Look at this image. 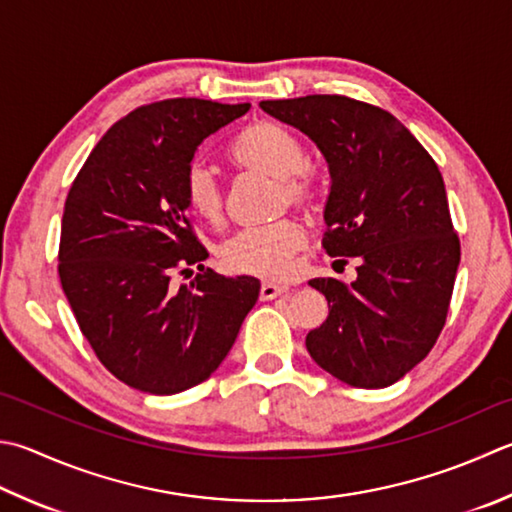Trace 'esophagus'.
<instances>
[{
	"mask_svg": "<svg viewBox=\"0 0 512 512\" xmlns=\"http://www.w3.org/2000/svg\"><path fill=\"white\" fill-rule=\"evenodd\" d=\"M287 292H289V287L281 285V283H269L267 281V283L260 285V298H263V301H272V298L287 294Z\"/></svg>",
	"mask_w": 512,
	"mask_h": 512,
	"instance_id": "34e87169",
	"label": "esophagus"
}]
</instances>
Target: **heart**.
I'll use <instances>...</instances> for the list:
<instances>
[{
  "label": "heart",
  "mask_w": 512,
  "mask_h": 512,
  "mask_svg": "<svg viewBox=\"0 0 512 512\" xmlns=\"http://www.w3.org/2000/svg\"><path fill=\"white\" fill-rule=\"evenodd\" d=\"M236 165L272 176L281 185V200L294 207H310L314 200L312 178L307 176V151L301 138L283 124L258 122L238 136L231 147ZM185 198L189 209L205 220L223 214V187L207 162H191L185 173ZM305 245V231L292 218L247 227L229 236L218 249L220 263L231 272L260 278H283L292 269L294 254Z\"/></svg>",
  "instance_id": "obj_1"
}]
</instances>
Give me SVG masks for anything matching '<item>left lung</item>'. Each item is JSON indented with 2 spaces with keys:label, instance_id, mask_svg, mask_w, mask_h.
Returning <instances> with one entry per match:
<instances>
[{
  "label": "left lung",
  "instance_id": "1",
  "mask_svg": "<svg viewBox=\"0 0 512 512\" xmlns=\"http://www.w3.org/2000/svg\"><path fill=\"white\" fill-rule=\"evenodd\" d=\"M330 169L323 247L354 258L356 281L312 278L330 314L307 334L312 359L354 388H385L426 359L446 323L461 258L446 187L419 140L379 106L345 95L265 100Z\"/></svg>",
  "mask_w": 512,
  "mask_h": 512
}]
</instances>
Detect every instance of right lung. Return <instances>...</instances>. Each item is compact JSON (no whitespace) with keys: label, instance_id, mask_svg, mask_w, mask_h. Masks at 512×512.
Here are the masks:
<instances>
[{"label":"right lung","instance_id":"right-lung-1","mask_svg":"<svg viewBox=\"0 0 512 512\" xmlns=\"http://www.w3.org/2000/svg\"><path fill=\"white\" fill-rule=\"evenodd\" d=\"M249 104L173 98L144 104L95 144L66 196L60 281L84 339L131 388L178 394L209 379L258 301L254 276L205 269L185 173L202 140ZM201 274L170 283L176 268Z\"/></svg>","mask_w":512,"mask_h":512}]
</instances>
